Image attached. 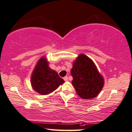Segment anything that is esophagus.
Returning <instances> with one entry per match:
<instances>
[{"instance_id":"esophagus-1","label":"esophagus","mask_w":132,"mask_h":132,"mask_svg":"<svg viewBox=\"0 0 132 132\" xmlns=\"http://www.w3.org/2000/svg\"><path fill=\"white\" fill-rule=\"evenodd\" d=\"M63 79H64V81H68V77L67 76H65L64 78H63Z\"/></svg>"}]
</instances>
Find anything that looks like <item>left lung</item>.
Instances as JSON below:
<instances>
[{"mask_svg":"<svg viewBox=\"0 0 132 132\" xmlns=\"http://www.w3.org/2000/svg\"><path fill=\"white\" fill-rule=\"evenodd\" d=\"M72 84L78 96L84 100L96 97L104 85V79L93 61L81 54L73 63L70 71Z\"/></svg>","mask_w":132,"mask_h":132,"instance_id":"1","label":"left lung"}]
</instances>
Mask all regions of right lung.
Returning a JSON list of instances; mask_svg holds the SVG:
<instances>
[{"label": "right lung", "mask_w": 132, "mask_h": 132, "mask_svg": "<svg viewBox=\"0 0 132 132\" xmlns=\"http://www.w3.org/2000/svg\"><path fill=\"white\" fill-rule=\"evenodd\" d=\"M44 57L40 58L32 73L31 83L32 88L42 95H46L55 90L64 83L58 74L49 67Z\"/></svg>", "instance_id": "obj_1"}]
</instances>
